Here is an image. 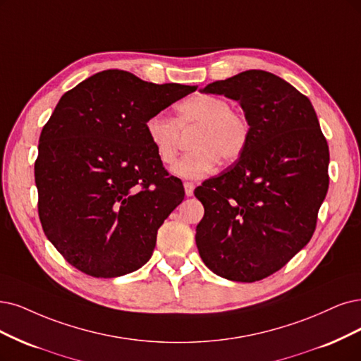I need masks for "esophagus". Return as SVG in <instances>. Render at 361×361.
Here are the masks:
<instances>
[{"mask_svg": "<svg viewBox=\"0 0 361 361\" xmlns=\"http://www.w3.org/2000/svg\"><path fill=\"white\" fill-rule=\"evenodd\" d=\"M193 190H195V184L190 183V181H185L184 183V192L188 196H192L193 195Z\"/></svg>", "mask_w": 361, "mask_h": 361, "instance_id": "34e87169", "label": "esophagus"}]
</instances>
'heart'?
<instances>
[{"label":"heart","mask_w":361,"mask_h":361,"mask_svg":"<svg viewBox=\"0 0 361 361\" xmlns=\"http://www.w3.org/2000/svg\"><path fill=\"white\" fill-rule=\"evenodd\" d=\"M181 130L192 132L193 149L181 157L173 172L184 178H201L219 164H233L243 156L250 138L247 117L229 101L196 93L177 105V117L152 114L145 122V133L159 160L165 165L176 162L181 147Z\"/></svg>","instance_id":"b5f03b06"}]
</instances>
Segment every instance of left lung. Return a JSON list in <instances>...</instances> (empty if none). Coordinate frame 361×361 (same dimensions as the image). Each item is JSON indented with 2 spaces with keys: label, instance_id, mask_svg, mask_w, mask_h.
I'll return each mask as SVG.
<instances>
[{
  "label": "left lung",
  "instance_id": "obj_1",
  "mask_svg": "<svg viewBox=\"0 0 361 361\" xmlns=\"http://www.w3.org/2000/svg\"><path fill=\"white\" fill-rule=\"evenodd\" d=\"M201 92L241 104L250 138L233 165L195 189L205 208L199 255L219 276L260 281L312 238L329 189V145L311 101L272 73L248 70Z\"/></svg>",
  "mask_w": 361,
  "mask_h": 361
}]
</instances>
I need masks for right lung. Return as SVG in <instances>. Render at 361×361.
<instances>
[{"instance_id": "add662e5", "label": "right lung", "mask_w": 361, "mask_h": 361, "mask_svg": "<svg viewBox=\"0 0 361 361\" xmlns=\"http://www.w3.org/2000/svg\"><path fill=\"white\" fill-rule=\"evenodd\" d=\"M195 90L106 70L59 99L38 142V216L75 269L114 278L150 260L184 188L159 160L145 122Z\"/></svg>"}]
</instances>
